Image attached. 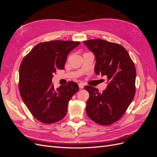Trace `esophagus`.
<instances>
[{
    "mask_svg": "<svg viewBox=\"0 0 157 157\" xmlns=\"http://www.w3.org/2000/svg\"><path fill=\"white\" fill-rule=\"evenodd\" d=\"M84 86H85V84L84 82H80V83H78V86H79L80 88H83Z\"/></svg>",
    "mask_w": 157,
    "mask_h": 157,
    "instance_id": "1",
    "label": "esophagus"
}]
</instances>
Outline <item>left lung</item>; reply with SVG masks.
Listing matches in <instances>:
<instances>
[{
    "label": "left lung",
    "instance_id": "left-lung-1",
    "mask_svg": "<svg viewBox=\"0 0 157 157\" xmlns=\"http://www.w3.org/2000/svg\"><path fill=\"white\" fill-rule=\"evenodd\" d=\"M83 42L95 56V73L107 76L108 83L102 93L95 87L84 86L90 94L86 114L99 124H111L123 116L134 98V63L127 50L120 44L99 39Z\"/></svg>",
    "mask_w": 157,
    "mask_h": 157
}]
</instances>
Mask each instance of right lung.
Segmentation results:
<instances>
[{"label":"right lung","instance_id":"obj_1","mask_svg":"<svg viewBox=\"0 0 157 157\" xmlns=\"http://www.w3.org/2000/svg\"><path fill=\"white\" fill-rule=\"evenodd\" d=\"M80 42L52 40L38 44L21 61L19 88L23 102L36 119L52 124L65 117L70 99L79 90L77 82L54 89L52 79L57 69H63L69 52Z\"/></svg>","mask_w":157,"mask_h":157}]
</instances>
